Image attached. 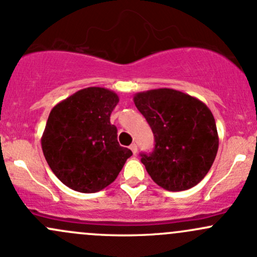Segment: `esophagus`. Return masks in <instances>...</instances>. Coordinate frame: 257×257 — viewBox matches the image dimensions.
Here are the masks:
<instances>
[{"label": "esophagus", "instance_id": "esophagus-1", "mask_svg": "<svg viewBox=\"0 0 257 257\" xmlns=\"http://www.w3.org/2000/svg\"><path fill=\"white\" fill-rule=\"evenodd\" d=\"M129 148H131V150H132V152H133V154L136 155L137 152H138V147H137V144H132Z\"/></svg>", "mask_w": 257, "mask_h": 257}]
</instances>
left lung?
Segmentation results:
<instances>
[{
  "label": "left lung",
  "mask_w": 257,
  "mask_h": 257,
  "mask_svg": "<svg viewBox=\"0 0 257 257\" xmlns=\"http://www.w3.org/2000/svg\"><path fill=\"white\" fill-rule=\"evenodd\" d=\"M133 100L154 134L153 153L142 154L150 178L169 191L200 183L219 148L214 115L205 103L172 88L136 93Z\"/></svg>",
  "instance_id": "left-lung-1"
}]
</instances>
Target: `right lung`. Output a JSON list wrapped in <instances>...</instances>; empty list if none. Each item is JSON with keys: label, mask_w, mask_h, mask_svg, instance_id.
Returning a JSON list of instances; mask_svg holds the SVG:
<instances>
[{"label": "right lung", "mask_w": 257, "mask_h": 257, "mask_svg": "<svg viewBox=\"0 0 257 257\" xmlns=\"http://www.w3.org/2000/svg\"><path fill=\"white\" fill-rule=\"evenodd\" d=\"M119 97L88 87L59 102L41 138L43 155L57 178L79 193H97L118 177L133 153L120 147L110 114Z\"/></svg>", "instance_id": "obj_1"}]
</instances>
